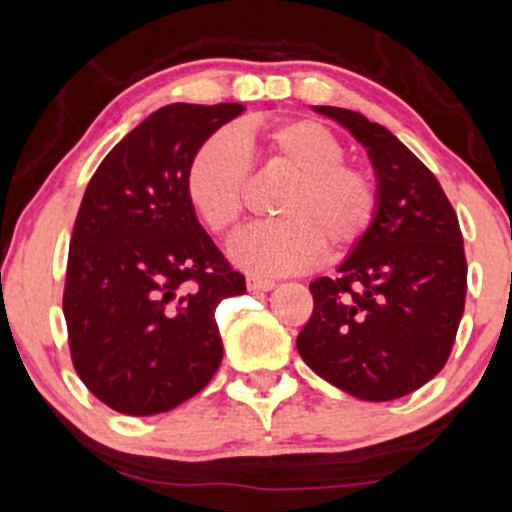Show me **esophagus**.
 Segmentation results:
<instances>
[{"instance_id": "obj_1", "label": "esophagus", "mask_w": 512, "mask_h": 512, "mask_svg": "<svg viewBox=\"0 0 512 512\" xmlns=\"http://www.w3.org/2000/svg\"><path fill=\"white\" fill-rule=\"evenodd\" d=\"M247 289L250 292H270V289H274V282L265 277H247Z\"/></svg>"}]
</instances>
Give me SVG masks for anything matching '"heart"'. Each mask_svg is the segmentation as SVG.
<instances>
[{"instance_id":"1","label":"heart","mask_w":512,"mask_h":512,"mask_svg":"<svg viewBox=\"0 0 512 512\" xmlns=\"http://www.w3.org/2000/svg\"><path fill=\"white\" fill-rule=\"evenodd\" d=\"M252 149L294 176L274 201L279 218L255 225L230 245L235 265L255 274L297 272L319 260L324 247L328 255H343L368 235L378 213V184L368 169L343 161L341 139L316 120L215 132L193 152L186 196L211 233L228 238L238 230Z\"/></svg>"}]
</instances>
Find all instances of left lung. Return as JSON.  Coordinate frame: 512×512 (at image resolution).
Instances as JSON below:
<instances>
[{"mask_svg":"<svg viewBox=\"0 0 512 512\" xmlns=\"http://www.w3.org/2000/svg\"><path fill=\"white\" fill-rule=\"evenodd\" d=\"M314 112L368 149L378 213L336 277L309 284L314 311L299 355L358 400H397L429 383L454 346L469 270L459 218L437 176L390 129L343 107Z\"/></svg>","mask_w":512,"mask_h":512,"instance_id":"8db88e82","label":"left lung"}]
</instances>
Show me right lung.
Listing matches in <instances>:
<instances>
[{
    "instance_id": "right-lung-1",
    "label": "right lung",
    "mask_w": 512,
    "mask_h": 512,
    "mask_svg": "<svg viewBox=\"0 0 512 512\" xmlns=\"http://www.w3.org/2000/svg\"><path fill=\"white\" fill-rule=\"evenodd\" d=\"M238 102L159 107L102 159L68 250L63 316L75 373L112 410L169 412L223 360L215 306L245 292L186 196L193 152Z\"/></svg>"
}]
</instances>
